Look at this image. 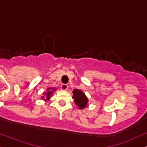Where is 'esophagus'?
Wrapping results in <instances>:
<instances>
[{
    "mask_svg": "<svg viewBox=\"0 0 147 147\" xmlns=\"http://www.w3.org/2000/svg\"><path fill=\"white\" fill-rule=\"evenodd\" d=\"M61 89H62V90H67V89H68V86H67V84H61Z\"/></svg>",
    "mask_w": 147,
    "mask_h": 147,
    "instance_id": "esophagus-1",
    "label": "esophagus"
}]
</instances>
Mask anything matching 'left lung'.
Returning <instances> with one entry per match:
<instances>
[{
	"label": "left lung",
	"instance_id": "obj_1",
	"mask_svg": "<svg viewBox=\"0 0 147 147\" xmlns=\"http://www.w3.org/2000/svg\"><path fill=\"white\" fill-rule=\"evenodd\" d=\"M73 99L80 109H83L88 106V98L82 90L74 89L73 90Z\"/></svg>",
	"mask_w": 147,
	"mask_h": 147
}]
</instances>
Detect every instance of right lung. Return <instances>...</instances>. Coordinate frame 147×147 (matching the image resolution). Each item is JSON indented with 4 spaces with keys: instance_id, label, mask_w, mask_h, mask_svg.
Returning <instances> with one entry per match:
<instances>
[{
    "instance_id": "add662e5",
    "label": "right lung",
    "mask_w": 147,
    "mask_h": 147,
    "mask_svg": "<svg viewBox=\"0 0 147 147\" xmlns=\"http://www.w3.org/2000/svg\"><path fill=\"white\" fill-rule=\"evenodd\" d=\"M54 90H55V88H54L53 87L47 88V92L44 93L45 95H46V99H45L44 97H42V99H44V100H49L50 98V96L52 95V93H53V92L54 91Z\"/></svg>"
}]
</instances>
